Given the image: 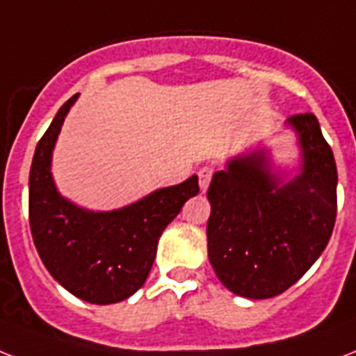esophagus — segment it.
<instances>
[{
    "instance_id": "esophagus-1",
    "label": "esophagus",
    "mask_w": 356,
    "mask_h": 356,
    "mask_svg": "<svg viewBox=\"0 0 356 356\" xmlns=\"http://www.w3.org/2000/svg\"><path fill=\"white\" fill-rule=\"evenodd\" d=\"M199 188H201V192H207L208 184L212 181V175H213V168L212 166H203V168L199 170Z\"/></svg>"
}]
</instances>
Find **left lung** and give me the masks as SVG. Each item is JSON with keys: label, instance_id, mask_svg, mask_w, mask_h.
<instances>
[{"label": "left lung", "instance_id": "obj_1", "mask_svg": "<svg viewBox=\"0 0 356 356\" xmlns=\"http://www.w3.org/2000/svg\"><path fill=\"white\" fill-rule=\"evenodd\" d=\"M298 173L276 170L267 148L234 155L207 197L208 259L230 293L265 300L287 291L327 247L337 219V163L313 113L289 117Z\"/></svg>", "mask_w": 356, "mask_h": 356}]
</instances>
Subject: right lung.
I'll return each mask as SVG.
<instances>
[{"mask_svg": "<svg viewBox=\"0 0 356 356\" xmlns=\"http://www.w3.org/2000/svg\"><path fill=\"white\" fill-rule=\"evenodd\" d=\"M73 95L36 146L29 175V223L43 265L63 289L83 302L108 305L143 287L161 234L188 199L197 195V175L159 188L128 207L95 212L58 192L51 164Z\"/></svg>", "mask_w": 356, "mask_h": 356, "instance_id": "right-lung-1", "label": "right lung"}]
</instances>
